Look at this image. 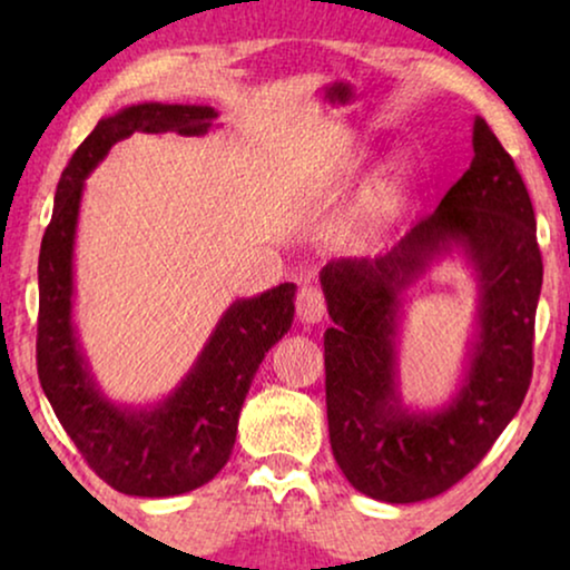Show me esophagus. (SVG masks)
I'll use <instances>...</instances> for the list:
<instances>
[{"instance_id":"34e87169","label":"esophagus","mask_w":570,"mask_h":570,"mask_svg":"<svg viewBox=\"0 0 570 570\" xmlns=\"http://www.w3.org/2000/svg\"><path fill=\"white\" fill-rule=\"evenodd\" d=\"M295 311H298V318L303 324H318L326 316V301L324 293L318 287H301L298 298H295Z\"/></svg>"}]
</instances>
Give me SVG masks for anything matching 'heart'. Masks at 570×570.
<instances>
[{
  "instance_id": "heart-1",
  "label": "heart",
  "mask_w": 570,
  "mask_h": 570,
  "mask_svg": "<svg viewBox=\"0 0 570 570\" xmlns=\"http://www.w3.org/2000/svg\"><path fill=\"white\" fill-rule=\"evenodd\" d=\"M410 178H412V168L407 160L404 158L389 160L386 166L371 178L368 189L363 194L361 223L373 228V225H381L384 220H389V217L402 207L404 194L410 189Z\"/></svg>"
}]
</instances>
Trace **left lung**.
<instances>
[{"label": "left lung", "mask_w": 570, "mask_h": 570, "mask_svg": "<svg viewBox=\"0 0 570 570\" xmlns=\"http://www.w3.org/2000/svg\"><path fill=\"white\" fill-rule=\"evenodd\" d=\"M472 163L433 215L376 259L322 269L334 326L324 334L332 454L350 485L386 503L441 495L470 474L517 415L532 381L542 287L532 199L485 119H474ZM456 245L481 287L479 337L463 386L446 409L410 413L399 400L395 332L401 295Z\"/></svg>", "instance_id": "obj_1"}]
</instances>
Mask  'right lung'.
Returning <instances> with one entry per match:
<instances>
[{
  "label": "right lung",
  "mask_w": 570,
  "mask_h": 570,
  "mask_svg": "<svg viewBox=\"0 0 570 570\" xmlns=\"http://www.w3.org/2000/svg\"><path fill=\"white\" fill-rule=\"evenodd\" d=\"M209 106L137 104L100 119L59 178L38 256L36 363L43 394L85 462L114 490L142 498L189 493L230 459L238 415L267 350L293 324L295 285L240 298L225 311L197 363L155 407H119L90 376L72 324V256L85 178L135 131L207 135Z\"/></svg>",
  "instance_id": "1"
}]
</instances>
